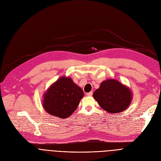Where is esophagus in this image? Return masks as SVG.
I'll return each instance as SVG.
<instances>
[{
  "label": "esophagus",
  "instance_id": "obj_1",
  "mask_svg": "<svg viewBox=\"0 0 161 161\" xmlns=\"http://www.w3.org/2000/svg\"><path fill=\"white\" fill-rule=\"evenodd\" d=\"M92 93H93V92H92V91H91V92H88V93H87V95L89 96V97H91V96L92 95Z\"/></svg>",
  "mask_w": 161,
  "mask_h": 161
}]
</instances>
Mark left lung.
I'll return each mask as SVG.
<instances>
[{"instance_id": "obj_1", "label": "left lung", "mask_w": 161, "mask_h": 161, "mask_svg": "<svg viewBox=\"0 0 161 161\" xmlns=\"http://www.w3.org/2000/svg\"><path fill=\"white\" fill-rule=\"evenodd\" d=\"M94 98L100 107L111 114L124 111L130 105L132 95L130 89L115 80L101 83L93 93Z\"/></svg>"}]
</instances>
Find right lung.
I'll list each match as a JSON object with an SVG mask.
<instances>
[{"label": "right lung", "mask_w": 161, "mask_h": 161, "mask_svg": "<svg viewBox=\"0 0 161 161\" xmlns=\"http://www.w3.org/2000/svg\"><path fill=\"white\" fill-rule=\"evenodd\" d=\"M84 92L70 78L58 79L46 92L43 106L50 115L64 119L78 106Z\"/></svg>", "instance_id": "obj_1"}]
</instances>
